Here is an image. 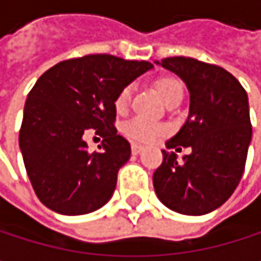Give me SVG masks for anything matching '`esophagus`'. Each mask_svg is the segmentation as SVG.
Instances as JSON below:
<instances>
[{
  "label": "esophagus",
  "mask_w": 261,
  "mask_h": 261,
  "mask_svg": "<svg viewBox=\"0 0 261 261\" xmlns=\"http://www.w3.org/2000/svg\"><path fill=\"white\" fill-rule=\"evenodd\" d=\"M142 149H143V146L139 145V143H133V145H131V152H133V154H139Z\"/></svg>",
  "instance_id": "34e87169"
}]
</instances>
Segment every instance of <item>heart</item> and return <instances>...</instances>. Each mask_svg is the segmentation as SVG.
Listing matches in <instances>:
<instances>
[{
    "mask_svg": "<svg viewBox=\"0 0 261 261\" xmlns=\"http://www.w3.org/2000/svg\"><path fill=\"white\" fill-rule=\"evenodd\" d=\"M155 86H157L159 93L165 99V102H168L178 92H182L180 81L175 79H171V77H165V79L157 80ZM131 92H133V86L131 84L124 86L119 90V93L115 98V109H116V112L121 113V112H124L128 107L131 99ZM166 130L168 128L163 124L152 122V121L145 119L142 116H134V118H131L127 122L122 124V133L128 139L136 140V142H152L159 136L165 134Z\"/></svg>",
    "mask_w": 261,
    "mask_h": 261,
    "instance_id": "1",
    "label": "heart"
}]
</instances>
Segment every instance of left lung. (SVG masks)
Segmentation results:
<instances>
[{"mask_svg": "<svg viewBox=\"0 0 261 261\" xmlns=\"http://www.w3.org/2000/svg\"><path fill=\"white\" fill-rule=\"evenodd\" d=\"M162 66L180 75L190 92L189 118L166 146H190L192 152L177 162L174 152L163 149L154 189L168 208L205 215L233 195L243 175L252 136L248 95L234 75L216 65L168 57Z\"/></svg>", "mask_w": 261, "mask_h": 261, "instance_id": "obj_1", "label": "left lung"}]
</instances>
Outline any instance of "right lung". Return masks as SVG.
Returning <instances> with one entry per match:
<instances>
[{"instance_id":"obj_1","label":"right lung","mask_w":261,"mask_h":261,"mask_svg":"<svg viewBox=\"0 0 261 261\" xmlns=\"http://www.w3.org/2000/svg\"><path fill=\"white\" fill-rule=\"evenodd\" d=\"M151 68L149 62L89 54L63 60L39 77L25 101L19 146L42 204L75 216L112 198L118 171L131 155L128 140L115 128V98ZM90 128L105 137L99 153H89L82 140Z\"/></svg>"}]
</instances>
